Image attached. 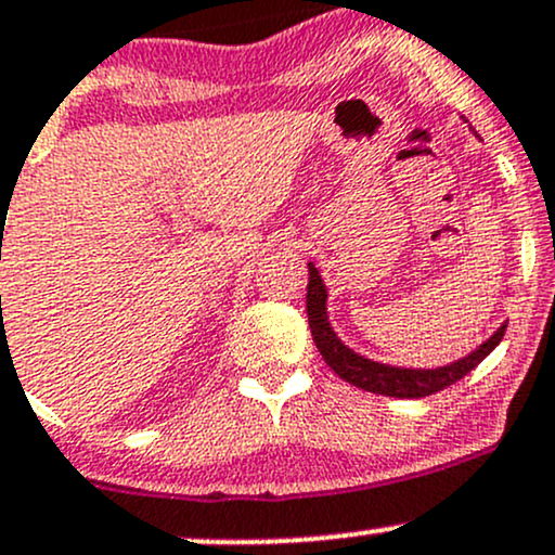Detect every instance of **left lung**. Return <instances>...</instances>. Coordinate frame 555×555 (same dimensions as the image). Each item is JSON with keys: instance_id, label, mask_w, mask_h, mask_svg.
Masks as SVG:
<instances>
[{"instance_id": "left-lung-1", "label": "left lung", "mask_w": 555, "mask_h": 555, "mask_svg": "<svg viewBox=\"0 0 555 555\" xmlns=\"http://www.w3.org/2000/svg\"><path fill=\"white\" fill-rule=\"evenodd\" d=\"M326 284L321 279L319 268L308 263V295H306V308H308V324L310 334H313V343L319 347V352L324 356L326 366L339 376V379L350 382L352 387H361L366 392L387 395V398H426V395H435L440 389L455 385L459 379H464L472 369H477L479 363L495 350L498 343L505 334V321L490 337L485 339L477 350H472L468 356L459 358V361L446 363V366L437 369H405V366H389V363L371 361V358L361 356V352L350 350L343 339L337 337L332 324H328V310H326Z\"/></svg>"}]
</instances>
